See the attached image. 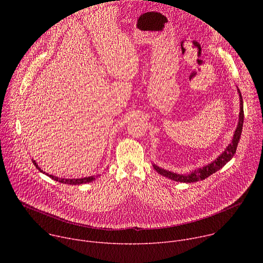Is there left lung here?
Here are the masks:
<instances>
[{"label": "left lung", "instance_id": "1", "mask_svg": "<svg viewBox=\"0 0 263 263\" xmlns=\"http://www.w3.org/2000/svg\"><path fill=\"white\" fill-rule=\"evenodd\" d=\"M239 97H240V112H239V120H238V125L237 128L234 132L233 135V139L231 141V143H229V145L226 147V149L215 159L213 160L211 163H209L208 165H205L203 167H200L190 174H186V175H182V174H176L170 171H166L164 168H161L155 164H153L154 168L158 172V174L174 180L176 182H183V183H192V182H198L200 180H204L207 177H209L210 175L214 174L215 172H217L218 170H220L224 164L227 162H229L235 152H236V148H237V144L241 135V131H242V126H243V103H242V97L240 93V90L237 88Z\"/></svg>", "mask_w": 263, "mask_h": 263}]
</instances>
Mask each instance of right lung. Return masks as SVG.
I'll use <instances>...</instances> for the list:
<instances>
[{
  "label": "right lung",
  "mask_w": 263,
  "mask_h": 263,
  "mask_svg": "<svg viewBox=\"0 0 263 263\" xmlns=\"http://www.w3.org/2000/svg\"><path fill=\"white\" fill-rule=\"evenodd\" d=\"M32 162H33V164L36 166V168L39 170L40 172H42V173H44V174H46L47 176H49L50 178H52L53 180H55V181H58V182H60V183H63V184H69V185H79V184H85V183H89V182H91V181H93V180H96V178H98V176L96 177V176H90V177H85V178H80V179H60V178H58V177H55V176H53V175H49V174H47L46 172H44V171H42V168L37 165V163H36V161L35 160H33L32 159Z\"/></svg>",
  "instance_id": "right-lung-1"
}]
</instances>
